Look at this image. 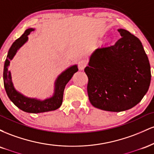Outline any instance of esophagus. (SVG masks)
I'll return each instance as SVG.
<instances>
[{"mask_svg": "<svg viewBox=\"0 0 154 154\" xmlns=\"http://www.w3.org/2000/svg\"><path fill=\"white\" fill-rule=\"evenodd\" d=\"M86 66H87V63H86V61H85V60H81V61H79V62L78 63L79 69L83 70Z\"/></svg>", "mask_w": 154, "mask_h": 154, "instance_id": "esophagus-1", "label": "esophagus"}]
</instances>
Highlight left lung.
I'll return each mask as SVG.
<instances>
[{
	"label": "left lung",
	"mask_w": 154,
	"mask_h": 154,
	"mask_svg": "<svg viewBox=\"0 0 154 154\" xmlns=\"http://www.w3.org/2000/svg\"><path fill=\"white\" fill-rule=\"evenodd\" d=\"M113 45L98 48L85 72L90 102L101 110L119 112L137 105L151 83V66L140 40L126 29Z\"/></svg>",
	"instance_id": "left-lung-1"
}]
</instances>
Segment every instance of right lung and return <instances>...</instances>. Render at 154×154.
Segmentation results:
<instances>
[{
    "instance_id": "right-lung-1",
    "label": "right lung",
    "mask_w": 154,
    "mask_h": 154,
    "mask_svg": "<svg viewBox=\"0 0 154 154\" xmlns=\"http://www.w3.org/2000/svg\"><path fill=\"white\" fill-rule=\"evenodd\" d=\"M34 30L35 29L33 28L26 29L24 34L20 38L16 40L11 46L4 63L3 83H4L7 95L15 106H17L23 111L37 114V113L54 111L61 106L63 101V91L65 86L71 79L74 74L78 71V68L77 65L75 64L69 66L66 70L61 72L55 81L54 94L50 98H48L45 100L29 98L17 91L12 82L11 72L8 71L10 61L13 59L19 49L27 41L28 35L30 34L31 32Z\"/></svg>"
}]
</instances>
